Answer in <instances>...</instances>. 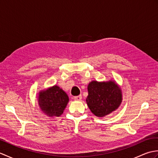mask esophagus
<instances>
[{"mask_svg":"<svg viewBox=\"0 0 158 158\" xmlns=\"http://www.w3.org/2000/svg\"><path fill=\"white\" fill-rule=\"evenodd\" d=\"M74 100H77V101H79V100H81L82 98V96L81 95H79V96H74Z\"/></svg>","mask_w":158,"mask_h":158,"instance_id":"1","label":"esophagus"}]
</instances>
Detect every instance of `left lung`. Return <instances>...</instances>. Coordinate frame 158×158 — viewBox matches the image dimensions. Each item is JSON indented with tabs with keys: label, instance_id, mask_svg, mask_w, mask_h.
<instances>
[{
	"label": "left lung",
	"instance_id": "left-lung-1",
	"mask_svg": "<svg viewBox=\"0 0 158 158\" xmlns=\"http://www.w3.org/2000/svg\"><path fill=\"white\" fill-rule=\"evenodd\" d=\"M87 104L97 117H104L118 108L122 102V92L113 81H92L88 87Z\"/></svg>",
	"mask_w": 158,
	"mask_h": 158
}]
</instances>
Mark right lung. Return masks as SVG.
Masks as SVG:
<instances>
[{"instance_id": "add662e5", "label": "right lung", "mask_w": 158, "mask_h": 158, "mask_svg": "<svg viewBox=\"0 0 158 158\" xmlns=\"http://www.w3.org/2000/svg\"><path fill=\"white\" fill-rule=\"evenodd\" d=\"M68 102V96L57 85L39 93V106L43 111L50 117L61 115Z\"/></svg>"}]
</instances>
